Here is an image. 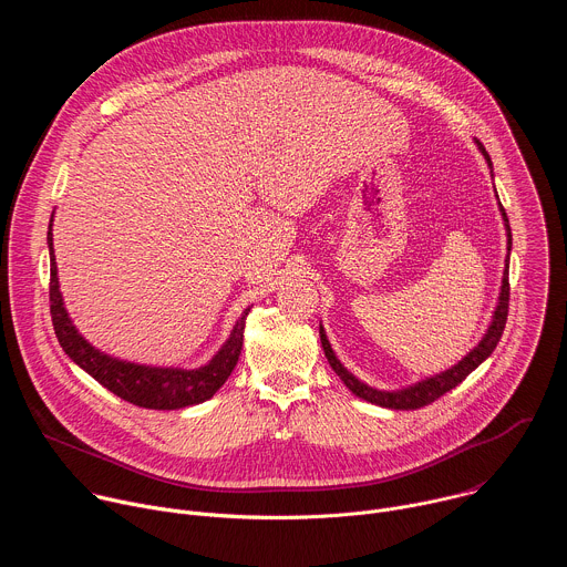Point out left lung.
Wrapping results in <instances>:
<instances>
[{
    "mask_svg": "<svg viewBox=\"0 0 567 567\" xmlns=\"http://www.w3.org/2000/svg\"><path fill=\"white\" fill-rule=\"evenodd\" d=\"M477 145H480L484 158H487V164L492 166V158H489L487 150H484V145H482L480 141H477ZM496 197H498V195H496ZM501 210H503V219H505V228H507V249L512 251V228H509V219H507V213H505L503 204H501ZM507 262H509V256H507ZM507 269H509V267H507ZM507 269H505V276H503V289H501L498 307H496V311H494V320H492V326H489L487 334L482 337V341L477 343V348H473V350H471L457 365H453L451 370L440 372V374H435V377H429V379H424V381H420V383H415V385H411V388H403V390H394V392L377 390V388H370V385L361 383L354 374H350V372L341 365V361L337 359V354H334V350H332V346H330V341H328V337H326V330L320 328V343H322V350H326V357H328L332 370L341 377V381H343L357 396H361V399H365V401H370V403H377V406L392 409V411H417V409L429 406V403H433L435 399H440L442 394H446L449 390H453L457 383H462L484 359H487V357L496 350V346H498V341H501V337H503V332H505V322H507V313H509V271H507Z\"/></svg>",
    "mask_w": 567,
    "mask_h": 567,
    "instance_id": "left-lung-1",
    "label": "left lung"
}]
</instances>
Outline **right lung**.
<instances>
[{
    "instance_id": "1",
    "label": "right lung",
    "mask_w": 567,
    "mask_h": 567,
    "mask_svg": "<svg viewBox=\"0 0 567 567\" xmlns=\"http://www.w3.org/2000/svg\"><path fill=\"white\" fill-rule=\"evenodd\" d=\"M47 239H49V258H51V280H49L51 320H53L58 343L62 346V350L69 354L73 363H78L116 396L134 403V406L152 409V411H177V409L193 406V403H202L210 399L224 385V381L230 377L239 359L241 341H245V322L251 309H245V313H241V318L235 322V328L228 341L224 343V348L204 368H197V370L150 368V365L118 361L92 348L73 328V322L62 305V296L58 287V267L53 256L51 224H49Z\"/></svg>"
}]
</instances>
